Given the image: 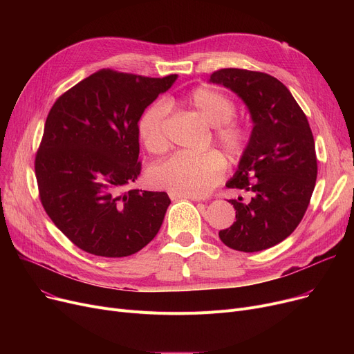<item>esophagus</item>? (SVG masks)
Wrapping results in <instances>:
<instances>
[{
    "instance_id": "obj_1",
    "label": "esophagus",
    "mask_w": 354,
    "mask_h": 354,
    "mask_svg": "<svg viewBox=\"0 0 354 354\" xmlns=\"http://www.w3.org/2000/svg\"><path fill=\"white\" fill-rule=\"evenodd\" d=\"M169 196L172 201H176V199H191V201H202V198L199 196H189V195H179V194H175V192H169Z\"/></svg>"
}]
</instances>
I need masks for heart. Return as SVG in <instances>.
<instances>
[{"label": "heart", "instance_id": "heart-1", "mask_svg": "<svg viewBox=\"0 0 354 354\" xmlns=\"http://www.w3.org/2000/svg\"><path fill=\"white\" fill-rule=\"evenodd\" d=\"M189 107L215 127V138L225 153L236 159L248 145V132L244 126L234 122L235 103L224 93L211 87H196L183 100ZM167 106L163 102L149 104L138 120V135L153 155L167 149L165 124ZM225 160L216 152L199 155L178 153L158 165L149 172V180L158 188L179 195L205 196L224 176Z\"/></svg>", "mask_w": 354, "mask_h": 354}]
</instances>
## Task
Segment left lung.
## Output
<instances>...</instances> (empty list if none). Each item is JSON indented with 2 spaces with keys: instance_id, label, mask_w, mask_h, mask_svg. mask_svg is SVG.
<instances>
[{
  "instance_id": "left-lung-1",
  "label": "left lung",
  "mask_w": 354,
  "mask_h": 354,
  "mask_svg": "<svg viewBox=\"0 0 354 354\" xmlns=\"http://www.w3.org/2000/svg\"><path fill=\"white\" fill-rule=\"evenodd\" d=\"M209 83L234 91L252 122L248 145L227 182L252 196L228 201L236 221L219 238L236 251L271 248L300 224L315 187L317 158L308 120L290 90L270 74L222 68Z\"/></svg>"
}]
</instances>
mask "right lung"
<instances>
[{
	"mask_svg": "<svg viewBox=\"0 0 354 354\" xmlns=\"http://www.w3.org/2000/svg\"><path fill=\"white\" fill-rule=\"evenodd\" d=\"M176 79L100 70L51 107L35 156L37 183L54 225L83 251L127 257L159 232L167 194L123 189L140 174L138 120Z\"/></svg>",
	"mask_w": 354,
	"mask_h": 354,
	"instance_id": "right-lung-1",
	"label": "right lung"
}]
</instances>
